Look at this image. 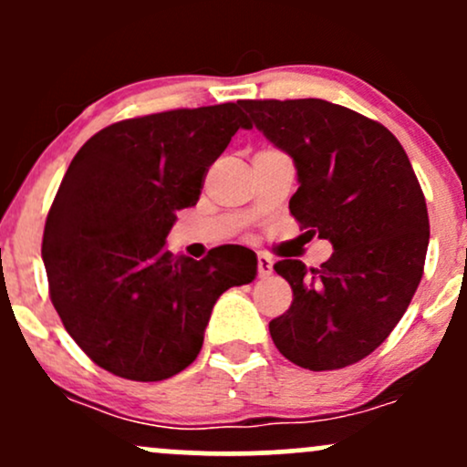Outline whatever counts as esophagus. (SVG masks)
<instances>
[{
    "mask_svg": "<svg viewBox=\"0 0 467 467\" xmlns=\"http://www.w3.org/2000/svg\"><path fill=\"white\" fill-rule=\"evenodd\" d=\"M272 259L267 254H259L256 256V270H259V276L261 278H265V276H270L272 275Z\"/></svg>",
    "mask_w": 467,
    "mask_h": 467,
    "instance_id": "obj_1",
    "label": "esophagus"
}]
</instances>
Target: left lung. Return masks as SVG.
<instances>
[{
    "label": "left lung",
    "mask_w": 467,
    "mask_h": 467,
    "mask_svg": "<svg viewBox=\"0 0 467 467\" xmlns=\"http://www.w3.org/2000/svg\"><path fill=\"white\" fill-rule=\"evenodd\" d=\"M256 130L292 155L289 213L334 254L320 267L276 261L292 305L270 323L276 349L309 371L360 362L409 309L431 223L409 155L387 127L320 99L241 100Z\"/></svg>",
    "instance_id": "left-lung-1"
}]
</instances>
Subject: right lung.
<instances>
[{
    "mask_svg": "<svg viewBox=\"0 0 467 467\" xmlns=\"http://www.w3.org/2000/svg\"><path fill=\"white\" fill-rule=\"evenodd\" d=\"M250 127L237 103L171 109L114 122L74 155L41 256L63 327L105 371L136 382L184 371L217 298L256 276L254 252L241 245L202 261L164 245L208 166Z\"/></svg>",
    "mask_w": 467,
    "mask_h": 467,
    "instance_id": "right-lung-1",
    "label": "right lung"
}]
</instances>
